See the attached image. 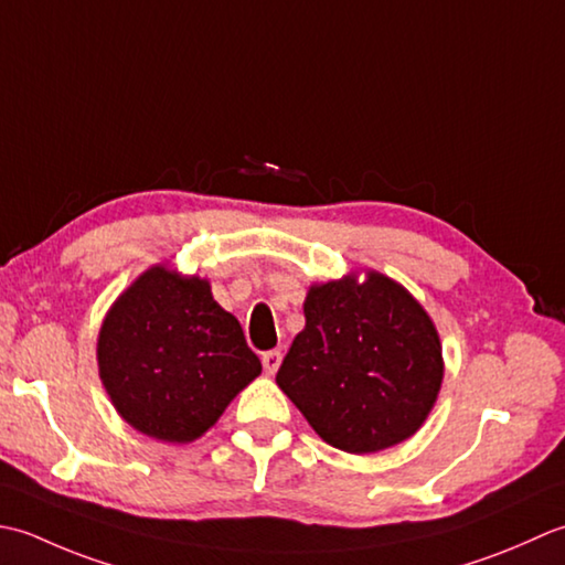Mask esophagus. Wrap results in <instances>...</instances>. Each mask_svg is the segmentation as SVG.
I'll use <instances>...</instances> for the list:
<instances>
[{
	"mask_svg": "<svg viewBox=\"0 0 565 565\" xmlns=\"http://www.w3.org/2000/svg\"><path fill=\"white\" fill-rule=\"evenodd\" d=\"M280 361H282V353H280V351H268V353H263V367H266V373H268V375H275V373H278Z\"/></svg>",
	"mask_w": 565,
	"mask_h": 565,
	"instance_id": "34e87169",
	"label": "esophagus"
}]
</instances>
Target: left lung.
<instances>
[{
	"instance_id": "8db88e82",
	"label": "left lung",
	"mask_w": 565,
	"mask_h": 565,
	"mask_svg": "<svg viewBox=\"0 0 565 565\" xmlns=\"http://www.w3.org/2000/svg\"><path fill=\"white\" fill-rule=\"evenodd\" d=\"M275 383L321 439L347 454L402 444L429 417L444 380L431 317L377 270L312 285Z\"/></svg>"
}]
</instances>
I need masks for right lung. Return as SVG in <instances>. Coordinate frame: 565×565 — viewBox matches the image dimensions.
<instances>
[{"mask_svg": "<svg viewBox=\"0 0 565 565\" xmlns=\"http://www.w3.org/2000/svg\"><path fill=\"white\" fill-rule=\"evenodd\" d=\"M97 363L121 419L168 444L200 439L260 375L258 355L238 319L216 305L210 280L166 263L138 275L111 305Z\"/></svg>", "mask_w": 565, "mask_h": 565, "instance_id": "obj_1", "label": "right lung"}]
</instances>
